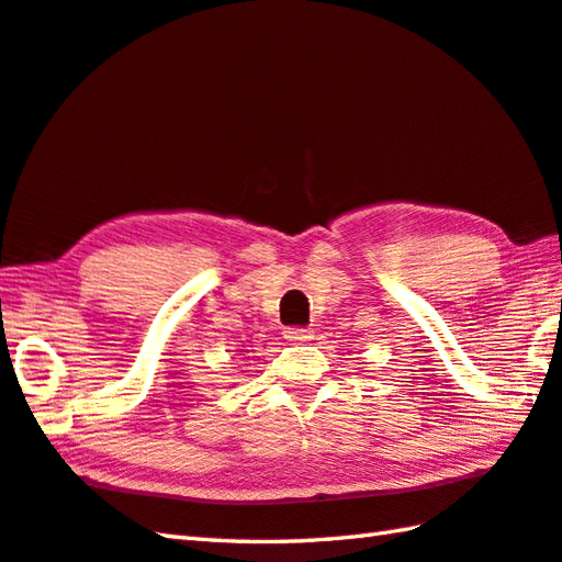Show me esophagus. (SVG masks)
Listing matches in <instances>:
<instances>
[{
	"mask_svg": "<svg viewBox=\"0 0 562 562\" xmlns=\"http://www.w3.org/2000/svg\"><path fill=\"white\" fill-rule=\"evenodd\" d=\"M282 336L290 342H308L314 338V330L312 328H284Z\"/></svg>",
	"mask_w": 562,
	"mask_h": 562,
	"instance_id": "esophagus-1",
	"label": "esophagus"
}]
</instances>
